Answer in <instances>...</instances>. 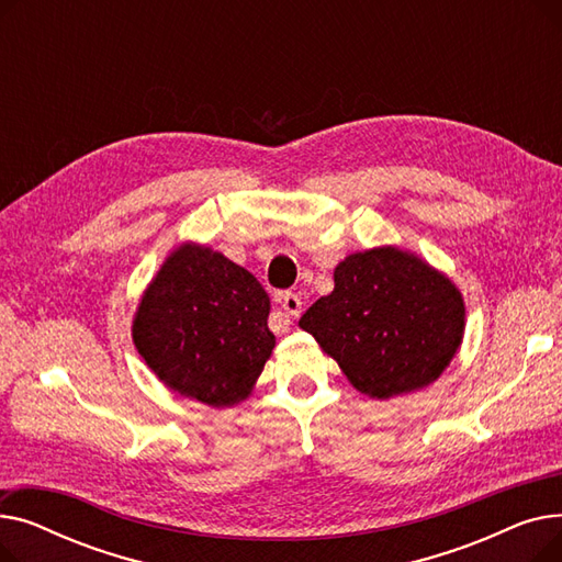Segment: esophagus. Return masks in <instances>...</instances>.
<instances>
[{
	"label": "esophagus",
	"mask_w": 562,
	"mask_h": 562,
	"mask_svg": "<svg viewBox=\"0 0 562 562\" xmlns=\"http://www.w3.org/2000/svg\"><path fill=\"white\" fill-rule=\"evenodd\" d=\"M280 307H282V312L289 316V318H299V314H301V307H303V301H301V296H296V293H291V291H286V293H280Z\"/></svg>",
	"instance_id": "34e87169"
}]
</instances>
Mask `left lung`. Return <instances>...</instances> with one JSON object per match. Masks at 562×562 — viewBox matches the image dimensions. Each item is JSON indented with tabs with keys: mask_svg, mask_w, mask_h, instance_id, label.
<instances>
[{
	"mask_svg": "<svg viewBox=\"0 0 562 562\" xmlns=\"http://www.w3.org/2000/svg\"><path fill=\"white\" fill-rule=\"evenodd\" d=\"M299 326L360 394L387 401L445 373L462 344L464 301L419 255L380 246L339 261L335 289Z\"/></svg>",
	"mask_w": 562,
	"mask_h": 562,
	"instance_id": "left-lung-1",
	"label": "left lung"
}]
</instances>
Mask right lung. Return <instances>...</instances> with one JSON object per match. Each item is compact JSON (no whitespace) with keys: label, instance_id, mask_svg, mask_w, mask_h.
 Here are the masks:
<instances>
[{"label":"right lung","instance_id":"1","mask_svg":"<svg viewBox=\"0 0 562 562\" xmlns=\"http://www.w3.org/2000/svg\"><path fill=\"white\" fill-rule=\"evenodd\" d=\"M269 312V293L250 271L187 241L143 291L132 339L168 390L232 407L252 394L276 348Z\"/></svg>","mask_w":562,"mask_h":562}]
</instances>
